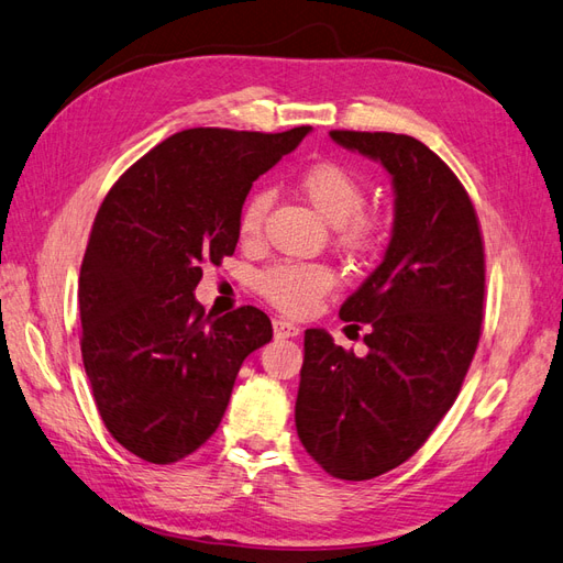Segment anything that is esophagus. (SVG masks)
Instances as JSON below:
<instances>
[{
	"instance_id": "obj_1",
	"label": "esophagus",
	"mask_w": 563,
	"mask_h": 563,
	"mask_svg": "<svg viewBox=\"0 0 563 563\" xmlns=\"http://www.w3.org/2000/svg\"><path fill=\"white\" fill-rule=\"evenodd\" d=\"M272 329H275L277 339H294L300 333V327L294 322H286V319H275V322H272Z\"/></svg>"
}]
</instances>
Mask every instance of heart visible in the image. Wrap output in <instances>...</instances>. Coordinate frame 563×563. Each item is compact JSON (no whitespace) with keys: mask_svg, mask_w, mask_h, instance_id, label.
<instances>
[{"mask_svg":"<svg viewBox=\"0 0 563 563\" xmlns=\"http://www.w3.org/2000/svg\"><path fill=\"white\" fill-rule=\"evenodd\" d=\"M298 189L317 208V212L336 224L339 244L353 255H374L384 244L386 220L374 210L362 208L367 189L362 179L339 161H314L298 173ZM269 194L255 189L241 206L239 234L253 241L261 236L269 210ZM336 286V272L324 263L282 261L269 265L257 277V291L286 314L306 317Z\"/></svg>","mask_w":563,"mask_h":563,"instance_id":"1","label":"heart"}]
</instances>
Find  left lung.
Segmentation results:
<instances>
[{"instance_id":"8db88e82","label":"left lung","mask_w":563,"mask_h":563,"mask_svg":"<svg viewBox=\"0 0 563 563\" xmlns=\"http://www.w3.org/2000/svg\"><path fill=\"white\" fill-rule=\"evenodd\" d=\"M329 134L384 163L395 222L384 263L339 312L367 331L369 353L306 331L296 429L329 476L369 481L412 457L457 400L481 339L485 249L464 185L427 144L393 132Z\"/></svg>"}]
</instances>
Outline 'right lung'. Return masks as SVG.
Wrapping results in <instances>:
<instances>
[{
	"mask_svg": "<svg viewBox=\"0 0 563 563\" xmlns=\"http://www.w3.org/2000/svg\"><path fill=\"white\" fill-rule=\"evenodd\" d=\"M308 132L181 130L106 194L80 267V351L103 427L144 462L199 450L220 427L241 362L272 339L263 310L212 319L194 288L206 263L234 253L253 181Z\"/></svg>",
	"mask_w": 563,
	"mask_h": 563,
	"instance_id": "right-lung-1",
	"label": "right lung"
}]
</instances>
